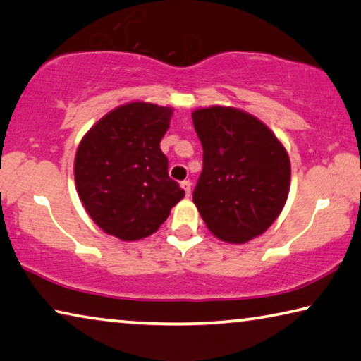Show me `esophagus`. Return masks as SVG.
<instances>
[{
  "label": "esophagus",
  "instance_id": "obj_1",
  "mask_svg": "<svg viewBox=\"0 0 361 361\" xmlns=\"http://www.w3.org/2000/svg\"><path fill=\"white\" fill-rule=\"evenodd\" d=\"M180 187L184 188V192L187 193V197H190V192H192V184H190V180H182V182H180Z\"/></svg>",
  "mask_w": 361,
  "mask_h": 361
}]
</instances>
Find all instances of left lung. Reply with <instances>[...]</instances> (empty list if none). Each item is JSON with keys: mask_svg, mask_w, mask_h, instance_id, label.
<instances>
[{"mask_svg": "<svg viewBox=\"0 0 361 361\" xmlns=\"http://www.w3.org/2000/svg\"><path fill=\"white\" fill-rule=\"evenodd\" d=\"M203 145L193 203L209 232L232 245L262 235L285 208L291 161L275 133L245 110L211 105L192 111Z\"/></svg>", "mask_w": 361, "mask_h": 361, "instance_id": "1", "label": "left lung"}]
</instances>
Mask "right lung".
Returning <instances> with one entry per match:
<instances>
[{
    "mask_svg": "<svg viewBox=\"0 0 361 361\" xmlns=\"http://www.w3.org/2000/svg\"><path fill=\"white\" fill-rule=\"evenodd\" d=\"M173 107L133 100L110 110L76 149L73 174L82 206L105 233L137 241L155 233L185 197L159 149Z\"/></svg>",
    "mask_w": 361,
    "mask_h": 361,
    "instance_id": "obj_1",
    "label": "right lung"
}]
</instances>
